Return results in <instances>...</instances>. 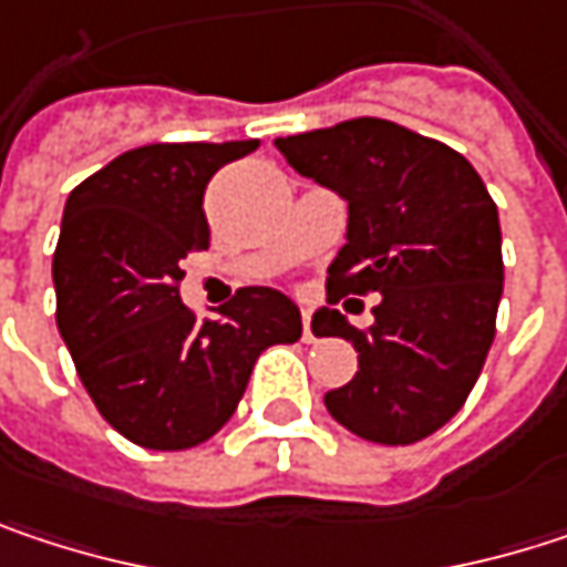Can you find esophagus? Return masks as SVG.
I'll use <instances>...</instances> for the list:
<instances>
[{"mask_svg":"<svg viewBox=\"0 0 567 567\" xmlns=\"http://www.w3.org/2000/svg\"><path fill=\"white\" fill-rule=\"evenodd\" d=\"M301 324H305V341H315V331H311V308L301 305Z\"/></svg>","mask_w":567,"mask_h":567,"instance_id":"esophagus-1","label":"esophagus"}]
</instances>
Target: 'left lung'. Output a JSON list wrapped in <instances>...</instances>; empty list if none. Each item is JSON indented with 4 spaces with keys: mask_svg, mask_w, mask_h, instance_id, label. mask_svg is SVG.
<instances>
[{
    "mask_svg": "<svg viewBox=\"0 0 567 567\" xmlns=\"http://www.w3.org/2000/svg\"><path fill=\"white\" fill-rule=\"evenodd\" d=\"M276 147L348 199V243L328 266V305L311 331L351 341L358 374L324 394L328 413L384 446L436 433L466 403L496 338L503 233L486 183L453 147L381 117L279 137ZM368 290L382 291L371 329L330 308Z\"/></svg>",
    "mask_w": 567,
    "mask_h": 567,
    "instance_id": "1",
    "label": "left lung"
}]
</instances>
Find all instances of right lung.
Returning a JSON list of instances; mask_svg holds the SVG:
<instances>
[{
	"instance_id": "right-lung-1",
	"label": "right lung",
	"mask_w": 567,
	"mask_h": 567,
	"mask_svg": "<svg viewBox=\"0 0 567 567\" xmlns=\"http://www.w3.org/2000/svg\"><path fill=\"white\" fill-rule=\"evenodd\" d=\"M256 141L147 144L78 183L52 279L58 331L101 416L144 450H189L236 413L259 354L301 338L298 305L239 288L219 318L179 301V262L209 246L203 193Z\"/></svg>"
}]
</instances>
